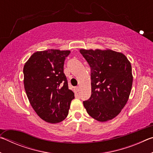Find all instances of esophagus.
Wrapping results in <instances>:
<instances>
[{
	"label": "esophagus",
	"mask_w": 153,
	"mask_h": 153,
	"mask_svg": "<svg viewBox=\"0 0 153 153\" xmlns=\"http://www.w3.org/2000/svg\"><path fill=\"white\" fill-rule=\"evenodd\" d=\"M78 91H79V88L78 87H75L74 89V92L75 93H77Z\"/></svg>",
	"instance_id": "34e87169"
}]
</instances>
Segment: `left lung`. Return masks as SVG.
<instances>
[{
    "label": "left lung",
    "mask_w": 153,
    "mask_h": 153,
    "mask_svg": "<svg viewBox=\"0 0 153 153\" xmlns=\"http://www.w3.org/2000/svg\"><path fill=\"white\" fill-rule=\"evenodd\" d=\"M80 53L91 69L92 92L83 101L87 113L98 121L115 117L128 102L132 86L131 64L122 53L107 50H84Z\"/></svg>",
    "instance_id": "left-lung-1"
}]
</instances>
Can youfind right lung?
Instances as JSON below:
<instances>
[{"label": "right lung", "instance_id": "1", "mask_svg": "<svg viewBox=\"0 0 153 153\" xmlns=\"http://www.w3.org/2000/svg\"><path fill=\"white\" fill-rule=\"evenodd\" d=\"M70 53L53 49L36 52L24 67L28 100L37 115L48 123L63 121L75 98L63 72L65 60Z\"/></svg>", "mask_w": 153, "mask_h": 153}]
</instances>
